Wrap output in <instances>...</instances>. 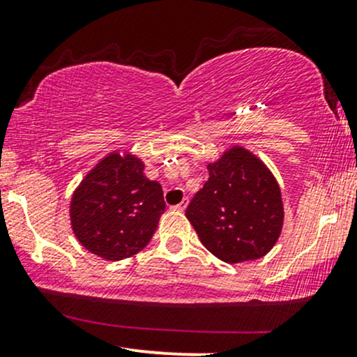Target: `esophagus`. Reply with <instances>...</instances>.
<instances>
[{
    "label": "esophagus",
    "instance_id": "obj_1",
    "mask_svg": "<svg viewBox=\"0 0 357 357\" xmlns=\"http://www.w3.org/2000/svg\"><path fill=\"white\" fill-rule=\"evenodd\" d=\"M186 207H188V199H185V200H183L181 204L174 205V208H176V211H179V212H183V211H185Z\"/></svg>",
    "mask_w": 357,
    "mask_h": 357
}]
</instances>
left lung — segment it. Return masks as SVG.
Segmentation results:
<instances>
[{
	"mask_svg": "<svg viewBox=\"0 0 357 357\" xmlns=\"http://www.w3.org/2000/svg\"><path fill=\"white\" fill-rule=\"evenodd\" d=\"M207 169L204 188L186 207L202 245L228 264L264 257L283 228L275 176L261 158L236 145Z\"/></svg>",
	"mask_w": 357,
	"mask_h": 357,
	"instance_id": "left-lung-1",
	"label": "left lung"
}]
</instances>
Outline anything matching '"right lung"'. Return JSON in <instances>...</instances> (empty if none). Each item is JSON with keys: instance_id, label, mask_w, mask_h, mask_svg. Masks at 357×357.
Instances as JSON below:
<instances>
[{"instance_id": "1", "label": "right lung", "mask_w": 357, "mask_h": 357, "mask_svg": "<svg viewBox=\"0 0 357 357\" xmlns=\"http://www.w3.org/2000/svg\"><path fill=\"white\" fill-rule=\"evenodd\" d=\"M138 157L112 152L86 174L70 200V225L86 250L107 261L138 254L165 211L160 183Z\"/></svg>"}]
</instances>
